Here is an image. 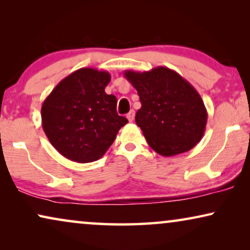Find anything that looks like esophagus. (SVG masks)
<instances>
[{
  "label": "esophagus",
  "mask_w": 250,
  "mask_h": 250,
  "mask_svg": "<svg viewBox=\"0 0 250 250\" xmlns=\"http://www.w3.org/2000/svg\"><path fill=\"white\" fill-rule=\"evenodd\" d=\"M126 117H127L128 122H132L133 119H134V110H131V111H129L128 114L126 115Z\"/></svg>",
  "instance_id": "1"
}]
</instances>
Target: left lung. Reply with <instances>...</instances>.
I'll return each mask as SVG.
<instances>
[{
    "label": "left lung",
    "instance_id": "8db88e82",
    "mask_svg": "<svg viewBox=\"0 0 250 250\" xmlns=\"http://www.w3.org/2000/svg\"><path fill=\"white\" fill-rule=\"evenodd\" d=\"M124 76L141 101L136 125L157 153L180 155L203 139L206 107L196 88L180 74L167 67H156L143 73L125 70Z\"/></svg>",
    "mask_w": 250,
    "mask_h": 250
}]
</instances>
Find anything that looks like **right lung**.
Instances as JSON below:
<instances>
[{
	"label": "right lung",
	"mask_w": 250,
	"mask_h": 250,
	"mask_svg": "<svg viewBox=\"0 0 250 250\" xmlns=\"http://www.w3.org/2000/svg\"><path fill=\"white\" fill-rule=\"evenodd\" d=\"M110 80L108 71L81 68L64 77L44 100V133L67 159L91 163L101 158L128 123L116 111L115 95L104 92Z\"/></svg>",
	"instance_id": "1"
}]
</instances>
